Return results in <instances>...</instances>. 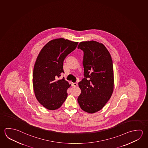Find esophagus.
Returning a JSON list of instances; mask_svg holds the SVG:
<instances>
[{"label":"esophagus","instance_id":"esophagus-1","mask_svg":"<svg viewBox=\"0 0 148 148\" xmlns=\"http://www.w3.org/2000/svg\"><path fill=\"white\" fill-rule=\"evenodd\" d=\"M77 83H74L72 84V86H74V87H77Z\"/></svg>","mask_w":148,"mask_h":148}]
</instances>
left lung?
I'll return each mask as SVG.
<instances>
[{
    "label": "left lung",
    "instance_id": "left-lung-1",
    "mask_svg": "<svg viewBox=\"0 0 148 148\" xmlns=\"http://www.w3.org/2000/svg\"><path fill=\"white\" fill-rule=\"evenodd\" d=\"M84 52V78L78 83L82 92L77 101L84 111L93 113L103 108L114 88L111 56L103 45L95 41L80 42Z\"/></svg>",
    "mask_w": 148,
    "mask_h": 148
}]
</instances>
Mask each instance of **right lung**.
<instances>
[{"label":"right lung","mask_w":148,"mask_h":148,"mask_svg":"<svg viewBox=\"0 0 148 148\" xmlns=\"http://www.w3.org/2000/svg\"><path fill=\"white\" fill-rule=\"evenodd\" d=\"M78 42L64 38L53 39L42 48L33 73V85L37 100L50 110L59 108L68 97L70 85L63 78V61L76 49Z\"/></svg>","instance_id":"obj_1"}]
</instances>
